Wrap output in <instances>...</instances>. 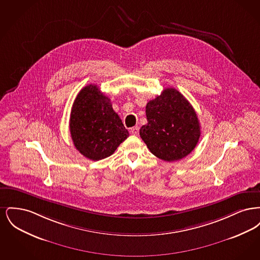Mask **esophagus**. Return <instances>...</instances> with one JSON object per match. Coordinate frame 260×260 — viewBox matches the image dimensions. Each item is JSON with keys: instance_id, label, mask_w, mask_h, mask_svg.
<instances>
[{"instance_id": "esophagus-1", "label": "esophagus", "mask_w": 260, "mask_h": 260, "mask_svg": "<svg viewBox=\"0 0 260 260\" xmlns=\"http://www.w3.org/2000/svg\"><path fill=\"white\" fill-rule=\"evenodd\" d=\"M129 132H131V134L134 135V136H138V134H139V127H138V126H134V127L131 128Z\"/></svg>"}]
</instances>
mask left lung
<instances>
[{"label":"left lung","instance_id":"left-lung-1","mask_svg":"<svg viewBox=\"0 0 260 260\" xmlns=\"http://www.w3.org/2000/svg\"><path fill=\"white\" fill-rule=\"evenodd\" d=\"M147 124L140 137L153 155L167 161H178L198 143L201 127L189 101L175 88L168 87L146 105Z\"/></svg>","mask_w":260,"mask_h":260}]
</instances>
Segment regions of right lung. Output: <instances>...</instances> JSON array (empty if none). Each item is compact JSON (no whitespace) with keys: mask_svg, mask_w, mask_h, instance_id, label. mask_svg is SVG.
<instances>
[{"mask_svg":"<svg viewBox=\"0 0 260 260\" xmlns=\"http://www.w3.org/2000/svg\"><path fill=\"white\" fill-rule=\"evenodd\" d=\"M70 133L75 147L86 158L99 161L115 152L128 137L110 99L96 85L82 88L75 99L70 115Z\"/></svg>","mask_w":260,"mask_h":260,"instance_id":"right-lung-1","label":"right lung"}]
</instances>
